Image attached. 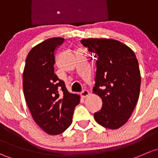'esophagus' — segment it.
Masks as SVG:
<instances>
[{"instance_id":"esophagus-1","label":"esophagus","mask_w":158,"mask_h":158,"mask_svg":"<svg viewBox=\"0 0 158 158\" xmlns=\"http://www.w3.org/2000/svg\"><path fill=\"white\" fill-rule=\"evenodd\" d=\"M89 94H90V93H89V91L87 90H84L82 91V92H81V97H84V98H85V97H87V96L89 95Z\"/></svg>"}]
</instances>
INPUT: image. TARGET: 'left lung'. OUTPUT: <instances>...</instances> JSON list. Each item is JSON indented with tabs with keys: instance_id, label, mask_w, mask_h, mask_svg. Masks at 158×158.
I'll return each instance as SVG.
<instances>
[{
	"instance_id": "obj_1",
	"label": "left lung",
	"mask_w": 158,
	"mask_h": 158,
	"mask_svg": "<svg viewBox=\"0 0 158 158\" xmlns=\"http://www.w3.org/2000/svg\"><path fill=\"white\" fill-rule=\"evenodd\" d=\"M81 43L97 62L93 93L101 98L103 106L94 118L103 127L117 129L127 123L139 97L141 74L135 54L113 39H83Z\"/></svg>"
}]
</instances>
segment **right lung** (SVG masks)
<instances>
[{
    "instance_id": "1",
    "label": "right lung",
    "mask_w": 158,
    "mask_h": 158,
    "mask_svg": "<svg viewBox=\"0 0 158 158\" xmlns=\"http://www.w3.org/2000/svg\"><path fill=\"white\" fill-rule=\"evenodd\" d=\"M64 41L54 37L34 46L26 59L23 86L33 120L47 134L56 135L71 126L80 95L68 92L55 74V52Z\"/></svg>"
}]
</instances>
